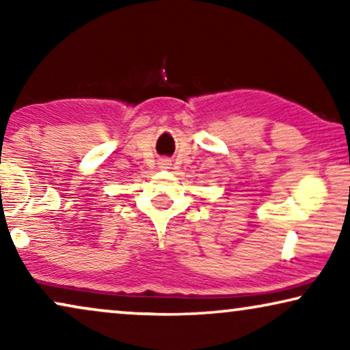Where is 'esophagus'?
<instances>
[{
	"label": "esophagus",
	"instance_id": "1",
	"mask_svg": "<svg viewBox=\"0 0 350 350\" xmlns=\"http://www.w3.org/2000/svg\"><path fill=\"white\" fill-rule=\"evenodd\" d=\"M164 165H170V164H169V161H164Z\"/></svg>",
	"mask_w": 350,
	"mask_h": 350
}]
</instances>
